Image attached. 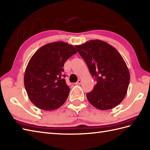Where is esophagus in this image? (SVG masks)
Listing matches in <instances>:
<instances>
[{"instance_id": "1", "label": "esophagus", "mask_w": 150, "mask_h": 150, "mask_svg": "<svg viewBox=\"0 0 150 150\" xmlns=\"http://www.w3.org/2000/svg\"><path fill=\"white\" fill-rule=\"evenodd\" d=\"M82 83V81L81 80H79L77 82H76V84H81Z\"/></svg>"}]
</instances>
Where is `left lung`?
I'll list each match as a JSON object with an SVG mask.
<instances>
[{
  "instance_id": "left-lung-1",
  "label": "left lung",
  "mask_w": 150,
  "mask_h": 150,
  "mask_svg": "<svg viewBox=\"0 0 150 150\" xmlns=\"http://www.w3.org/2000/svg\"><path fill=\"white\" fill-rule=\"evenodd\" d=\"M75 47L97 81L93 90L86 94L88 101L101 110L116 107L125 97L130 80L122 57L114 47L100 40Z\"/></svg>"
}]
</instances>
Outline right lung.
I'll use <instances>...</instances> for the list:
<instances>
[{
  "instance_id": "1",
  "label": "right lung",
  "mask_w": 150,
  "mask_h": 150,
  "mask_svg": "<svg viewBox=\"0 0 150 150\" xmlns=\"http://www.w3.org/2000/svg\"><path fill=\"white\" fill-rule=\"evenodd\" d=\"M77 51L64 42L45 44L34 53L24 73V82L30 100L39 109L51 111L65 103L69 93L66 83L65 62Z\"/></svg>"
}]
</instances>
